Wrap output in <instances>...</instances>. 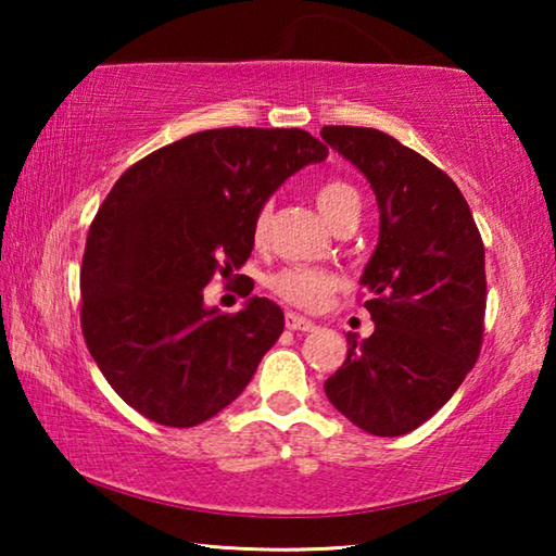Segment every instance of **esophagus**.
Masks as SVG:
<instances>
[{
	"instance_id": "34e87169",
	"label": "esophagus",
	"mask_w": 556,
	"mask_h": 556,
	"mask_svg": "<svg viewBox=\"0 0 556 556\" xmlns=\"http://www.w3.org/2000/svg\"><path fill=\"white\" fill-rule=\"evenodd\" d=\"M285 324H287L289 331H314V328H316V324L312 321V318L294 314V312H287Z\"/></svg>"
}]
</instances>
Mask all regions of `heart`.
I'll list each match as a JSON object with an SVG mask.
<instances>
[{"label":"heart","instance_id":"obj_1","mask_svg":"<svg viewBox=\"0 0 556 556\" xmlns=\"http://www.w3.org/2000/svg\"><path fill=\"white\" fill-rule=\"evenodd\" d=\"M318 211H321L324 220L336 230L338 225L353 220L361 215V195L355 188L345 181H326L316 188L314 193ZM269 225V208L265 205L255 218V240H265ZM267 287L275 291L279 299H285L287 304H294L301 308H316L331 296V291L338 287V279L331 271L314 269V267H285L277 275H271Z\"/></svg>","mask_w":556,"mask_h":556}]
</instances>
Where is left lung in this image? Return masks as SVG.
<instances>
[{"label":"left lung","instance_id":"1","mask_svg":"<svg viewBox=\"0 0 556 556\" xmlns=\"http://www.w3.org/2000/svg\"><path fill=\"white\" fill-rule=\"evenodd\" d=\"M324 142L370 181L380 238L363 269L375 331L348 336L324 390L375 437H402L444 407L481 353L485 248L458 186L370 127H324Z\"/></svg>","mask_w":556,"mask_h":556}]
</instances>
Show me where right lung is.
Listing matches in <instances>:
<instances>
[{"instance_id":"add662e5","label":"right lung","mask_w":556,"mask_h":556,"mask_svg":"<svg viewBox=\"0 0 556 556\" xmlns=\"http://www.w3.org/2000/svg\"><path fill=\"white\" fill-rule=\"evenodd\" d=\"M326 156L304 129L225 127L156 149L117 178L88 232L80 326L131 409L195 427L248 388L285 314L260 296L220 314L203 289L248 262L269 195Z\"/></svg>"}]
</instances>
